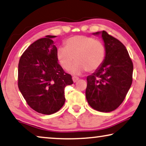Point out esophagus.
Segmentation results:
<instances>
[{"mask_svg": "<svg viewBox=\"0 0 146 146\" xmlns=\"http://www.w3.org/2000/svg\"><path fill=\"white\" fill-rule=\"evenodd\" d=\"M72 79H73V81L74 82H77L78 80H79V78L77 77H73Z\"/></svg>", "mask_w": 146, "mask_h": 146, "instance_id": "obj_1", "label": "esophagus"}]
</instances>
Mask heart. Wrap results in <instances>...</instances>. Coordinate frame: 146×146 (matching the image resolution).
<instances>
[{
	"instance_id": "obj_1",
	"label": "heart",
	"mask_w": 146,
	"mask_h": 146,
	"mask_svg": "<svg viewBox=\"0 0 146 146\" xmlns=\"http://www.w3.org/2000/svg\"><path fill=\"white\" fill-rule=\"evenodd\" d=\"M105 47L101 41L82 35L67 39L64 47H60L56 50L57 60L64 70L68 71L75 59L77 62L71 69L74 74L98 70L105 60Z\"/></svg>"
}]
</instances>
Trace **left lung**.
Instances as JSON below:
<instances>
[{
    "instance_id": "1",
    "label": "left lung",
    "mask_w": 146,
    "mask_h": 146,
    "mask_svg": "<svg viewBox=\"0 0 146 146\" xmlns=\"http://www.w3.org/2000/svg\"><path fill=\"white\" fill-rule=\"evenodd\" d=\"M101 35L106 49L105 58L100 68L87 77L86 98L94 109L109 112L123 103L130 89L133 64L121 41L105 31Z\"/></svg>"
}]
</instances>
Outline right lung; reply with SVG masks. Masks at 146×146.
<instances>
[{
	"label": "right lung",
	"instance_id": "1",
	"mask_svg": "<svg viewBox=\"0 0 146 146\" xmlns=\"http://www.w3.org/2000/svg\"><path fill=\"white\" fill-rule=\"evenodd\" d=\"M46 36L25 50L18 65V87L27 103L38 113L54 114L64 105L66 86L73 83L58 62L57 48Z\"/></svg>",
	"mask_w": 146,
	"mask_h": 146
}]
</instances>
